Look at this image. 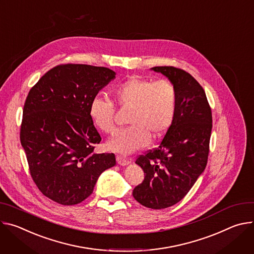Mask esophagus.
I'll use <instances>...</instances> for the list:
<instances>
[{
  "label": "esophagus",
  "mask_w": 254,
  "mask_h": 254,
  "mask_svg": "<svg viewBox=\"0 0 254 254\" xmlns=\"http://www.w3.org/2000/svg\"><path fill=\"white\" fill-rule=\"evenodd\" d=\"M116 159H117L118 164H120V165H122V166L127 165V164H129V163H130V160H128V159H126V158L122 157V156H117V157H116Z\"/></svg>",
  "instance_id": "esophagus-1"
}]
</instances>
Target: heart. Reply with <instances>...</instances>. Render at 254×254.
Returning <instances> with one entry per match:
<instances>
[{
    "label": "heart",
    "mask_w": 254,
    "mask_h": 254,
    "mask_svg": "<svg viewBox=\"0 0 254 254\" xmlns=\"http://www.w3.org/2000/svg\"><path fill=\"white\" fill-rule=\"evenodd\" d=\"M112 93L121 107H131L132 110L128 116L131 126L113 135L106 144L109 150L128 155L147 146L151 136L160 138L172 127L178 109V92L170 80L154 81L133 75L117 84ZM89 114L102 132H114L116 109L111 100L94 97Z\"/></svg>",
    "instance_id": "heart-1"
}]
</instances>
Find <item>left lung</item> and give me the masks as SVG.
<instances>
[{
	"label": "left lung",
	"instance_id": "1",
	"mask_svg": "<svg viewBox=\"0 0 254 254\" xmlns=\"http://www.w3.org/2000/svg\"><path fill=\"white\" fill-rule=\"evenodd\" d=\"M165 75L178 92L175 121L158 147L140 155L136 164L144 181L133 190L134 199L150 209L179 203L205 171L212 131V112L201 84L175 66L151 68Z\"/></svg>",
	"mask_w": 254,
	"mask_h": 254
}]
</instances>
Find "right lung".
Wrapping results in <instances>:
<instances>
[{"instance_id":"right-lung-1","label":"right lung","mask_w":254,"mask_h":254,"mask_svg":"<svg viewBox=\"0 0 254 254\" xmlns=\"http://www.w3.org/2000/svg\"><path fill=\"white\" fill-rule=\"evenodd\" d=\"M115 75L103 66L61 64L26 98L21 144L37 188L56 203H81L101 174L116 164L114 153L94 152L102 138L89 114L92 99Z\"/></svg>"}]
</instances>
